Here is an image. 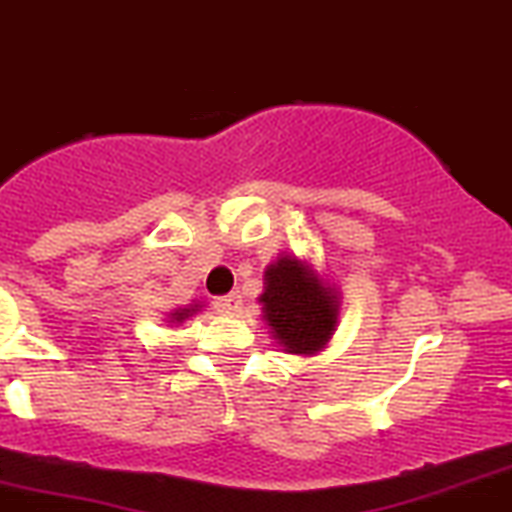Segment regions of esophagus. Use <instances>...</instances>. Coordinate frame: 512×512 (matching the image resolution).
Wrapping results in <instances>:
<instances>
[{"instance_id": "1", "label": "esophagus", "mask_w": 512, "mask_h": 512, "mask_svg": "<svg viewBox=\"0 0 512 512\" xmlns=\"http://www.w3.org/2000/svg\"><path fill=\"white\" fill-rule=\"evenodd\" d=\"M214 308H217L219 313H229V315L237 313V310L242 308V295L237 293V290L229 295H222V298L214 300Z\"/></svg>"}]
</instances>
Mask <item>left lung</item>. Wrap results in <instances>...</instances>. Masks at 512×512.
<instances>
[{"mask_svg":"<svg viewBox=\"0 0 512 512\" xmlns=\"http://www.w3.org/2000/svg\"><path fill=\"white\" fill-rule=\"evenodd\" d=\"M262 318L285 353L315 356L331 343L341 315V293L310 260L280 255L265 267Z\"/></svg>","mask_w":512,"mask_h":512,"instance_id":"1","label":"left lung"}]
</instances>
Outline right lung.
Segmentation results:
<instances>
[{"label": "right lung", "instance_id": "right-lung-1", "mask_svg": "<svg viewBox=\"0 0 512 512\" xmlns=\"http://www.w3.org/2000/svg\"><path fill=\"white\" fill-rule=\"evenodd\" d=\"M202 308H204L202 303H191V305H186V308L171 310V313H169V323H171V326H179V323L189 321L191 315H197Z\"/></svg>", "mask_w": 512, "mask_h": 512}]
</instances>
